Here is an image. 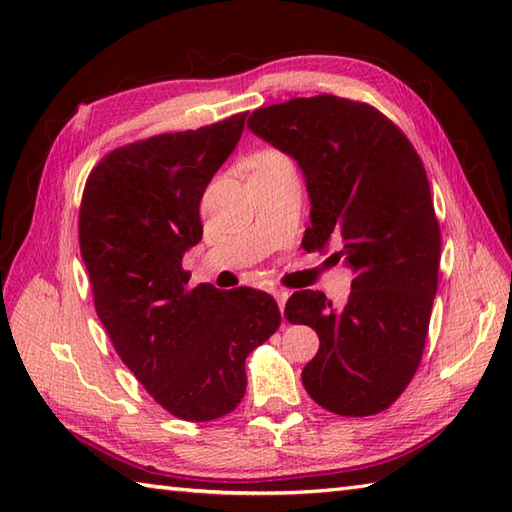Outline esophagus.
I'll return each mask as SVG.
<instances>
[{"instance_id":"esophagus-1","label":"esophagus","mask_w":512,"mask_h":512,"mask_svg":"<svg viewBox=\"0 0 512 512\" xmlns=\"http://www.w3.org/2000/svg\"><path fill=\"white\" fill-rule=\"evenodd\" d=\"M273 297L277 299V303H279V310L284 312V308H286V301H288V290H279V288H275L273 290Z\"/></svg>"}]
</instances>
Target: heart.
<instances>
[{"label": "heart", "instance_id": "obj_1", "mask_svg": "<svg viewBox=\"0 0 512 512\" xmlns=\"http://www.w3.org/2000/svg\"><path fill=\"white\" fill-rule=\"evenodd\" d=\"M255 169H270V167H284V165H290V162L281 156V154H275V151H266V154H259L257 156V162H255Z\"/></svg>", "mask_w": 512, "mask_h": 512}]
</instances>
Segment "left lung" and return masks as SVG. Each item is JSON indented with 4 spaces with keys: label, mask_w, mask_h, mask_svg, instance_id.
<instances>
[{
    "label": "left lung",
    "mask_w": 512,
    "mask_h": 512,
    "mask_svg": "<svg viewBox=\"0 0 512 512\" xmlns=\"http://www.w3.org/2000/svg\"><path fill=\"white\" fill-rule=\"evenodd\" d=\"M248 129L297 162L310 198L301 246H339L352 268L347 303L319 290L286 303L290 323L319 334L303 367L310 398L339 416H374L420 365L438 290L440 226L422 162L407 136L367 103L321 94L259 107Z\"/></svg>",
    "instance_id": "obj_1"
}]
</instances>
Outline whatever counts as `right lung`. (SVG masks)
Listing matches in <instances>:
<instances>
[{"instance_id": "add662e5", "label": "right lung", "mask_w": 512, "mask_h": 512, "mask_svg": "<svg viewBox=\"0 0 512 512\" xmlns=\"http://www.w3.org/2000/svg\"><path fill=\"white\" fill-rule=\"evenodd\" d=\"M246 114L160 134L107 154L79 213L81 257L96 314L121 361L158 405L189 422L231 413L246 391V356L281 314L255 288H189L182 257L202 239L200 200L233 154Z\"/></svg>"}]
</instances>
